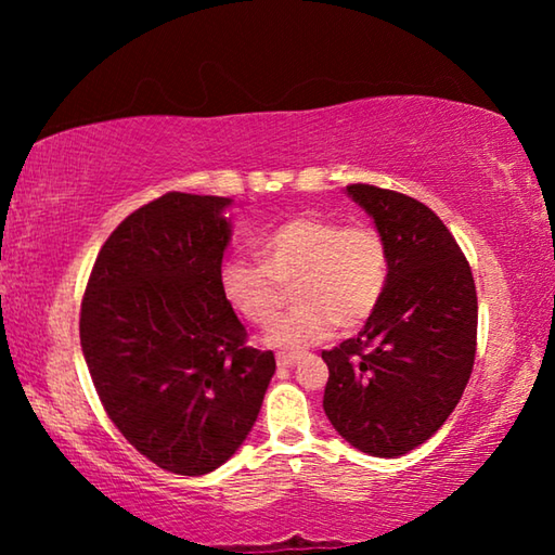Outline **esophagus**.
<instances>
[{"label": "esophagus", "instance_id": "1", "mask_svg": "<svg viewBox=\"0 0 555 555\" xmlns=\"http://www.w3.org/2000/svg\"><path fill=\"white\" fill-rule=\"evenodd\" d=\"M298 362V354L296 352H279L276 354V364L279 367H294Z\"/></svg>", "mask_w": 555, "mask_h": 555}]
</instances>
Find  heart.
I'll return each instance as SVG.
<instances>
[{"label":"heart","mask_w":555,"mask_h":555,"mask_svg":"<svg viewBox=\"0 0 555 555\" xmlns=\"http://www.w3.org/2000/svg\"><path fill=\"white\" fill-rule=\"evenodd\" d=\"M259 264L228 259L220 291L232 311L257 327L275 320L283 286L297 304L271 327L269 340L286 347L318 343L333 327L362 325L377 311L389 281V247L372 222H347L321 212L298 215L257 240Z\"/></svg>","instance_id":"heart-1"}]
</instances>
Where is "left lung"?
Wrapping results in <instances>:
<instances>
[{
    "mask_svg": "<svg viewBox=\"0 0 555 555\" xmlns=\"http://www.w3.org/2000/svg\"><path fill=\"white\" fill-rule=\"evenodd\" d=\"M389 247V281L357 337L323 350V409L362 453L406 455L457 406L477 350V291L463 249L411 195L347 185Z\"/></svg>",
    "mask_w": 555,
    "mask_h": 555,
    "instance_id": "8db88e82",
    "label": "left lung"
}]
</instances>
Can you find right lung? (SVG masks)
<instances>
[{"label": "right lung", "instance_id": "1", "mask_svg": "<svg viewBox=\"0 0 555 555\" xmlns=\"http://www.w3.org/2000/svg\"><path fill=\"white\" fill-rule=\"evenodd\" d=\"M228 198L164 193L102 244L80 345L112 424L176 475L220 467L255 426L276 360L220 291Z\"/></svg>", "mask_w": 555, "mask_h": 555}]
</instances>
